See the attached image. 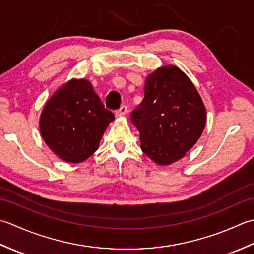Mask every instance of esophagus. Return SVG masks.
<instances>
[{
	"label": "esophagus",
	"instance_id": "34e87169",
	"mask_svg": "<svg viewBox=\"0 0 254 254\" xmlns=\"http://www.w3.org/2000/svg\"><path fill=\"white\" fill-rule=\"evenodd\" d=\"M127 106L126 105H122L121 107H120V110L118 111H116V116H123V115H125V114L127 113Z\"/></svg>",
	"mask_w": 254,
	"mask_h": 254
}]
</instances>
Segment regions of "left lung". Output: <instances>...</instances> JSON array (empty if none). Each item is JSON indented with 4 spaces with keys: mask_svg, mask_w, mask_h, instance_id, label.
<instances>
[{
    "mask_svg": "<svg viewBox=\"0 0 254 254\" xmlns=\"http://www.w3.org/2000/svg\"><path fill=\"white\" fill-rule=\"evenodd\" d=\"M142 102L130 120L144 154L160 165L178 161L198 140L206 110L194 84L174 65L148 75Z\"/></svg>",
    "mask_w": 254,
    "mask_h": 254,
    "instance_id": "left-lung-1",
    "label": "left lung"
}]
</instances>
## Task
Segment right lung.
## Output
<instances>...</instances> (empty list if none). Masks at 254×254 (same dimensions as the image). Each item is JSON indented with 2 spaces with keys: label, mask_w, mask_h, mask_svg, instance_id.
I'll list each match as a JSON object with an SVG mask.
<instances>
[{
  "label": "right lung",
  "mask_w": 254,
  "mask_h": 254,
  "mask_svg": "<svg viewBox=\"0 0 254 254\" xmlns=\"http://www.w3.org/2000/svg\"><path fill=\"white\" fill-rule=\"evenodd\" d=\"M114 114L106 110L86 80H71L46 103L40 133L47 146L66 162L80 163L98 148Z\"/></svg>",
  "instance_id": "obj_1"
}]
</instances>
